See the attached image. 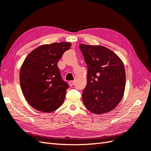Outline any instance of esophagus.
Wrapping results in <instances>:
<instances>
[{"label": "esophagus", "instance_id": "34e87169", "mask_svg": "<svg viewBox=\"0 0 151 151\" xmlns=\"http://www.w3.org/2000/svg\"><path fill=\"white\" fill-rule=\"evenodd\" d=\"M74 83H75V82H74V81H69L68 82V84L70 86H73L74 85Z\"/></svg>", "mask_w": 151, "mask_h": 151}]
</instances>
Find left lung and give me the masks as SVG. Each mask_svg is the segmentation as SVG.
<instances>
[{"mask_svg":"<svg viewBox=\"0 0 151 151\" xmlns=\"http://www.w3.org/2000/svg\"><path fill=\"white\" fill-rule=\"evenodd\" d=\"M79 47L88 67L87 85L82 92L85 106L95 114L111 111L124 94L126 74L123 62L103 46L81 44Z\"/></svg>","mask_w":151,"mask_h":151,"instance_id":"obj_1","label":"left lung"}]
</instances>
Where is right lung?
Listing matches in <instances>:
<instances>
[{
  "instance_id": "right-lung-1",
  "label": "right lung",
  "mask_w": 151,
  "mask_h": 151,
  "mask_svg": "<svg viewBox=\"0 0 151 151\" xmlns=\"http://www.w3.org/2000/svg\"><path fill=\"white\" fill-rule=\"evenodd\" d=\"M69 42L43 45L33 50L21 66L20 85L27 101L36 110L49 113L63 104L69 86L58 67Z\"/></svg>"
}]
</instances>
